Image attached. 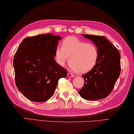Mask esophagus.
Segmentation results:
<instances>
[{
    "label": "esophagus",
    "instance_id": "obj_1",
    "mask_svg": "<svg viewBox=\"0 0 134 134\" xmlns=\"http://www.w3.org/2000/svg\"><path fill=\"white\" fill-rule=\"evenodd\" d=\"M67 76H68V77H69V78H73V77H74V75L72 74H71V73H68L67 74Z\"/></svg>",
    "mask_w": 134,
    "mask_h": 134
}]
</instances>
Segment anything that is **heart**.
Returning <instances> with one entry per match:
<instances>
[{
	"label": "heart",
	"instance_id": "heart-1",
	"mask_svg": "<svg viewBox=\"0 0 134 134\" xmlns=\"http://www.w3.org/2000/svg\"><path fill=\"white\" fill-rule=\"evenodd\" d=\"M55 58L61 66H64L69 58L70 68L72 71L85 74L96 65L98 59V50L94 44L71 36L62 41V47H56Z\"/></svg>",
	"mask_w": 134,
	"mask_h": 134
}]
</instances>
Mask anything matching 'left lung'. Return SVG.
Wrapping results in <instances>:
<instances>
[{"label": "left lung", "mask_w": 134, "mask_h": 134, "mask_svg": "<svg viewBox=\"0 0 134 134\" xmlns=\"http://www.w3.org/2000/svg\"><path fill=\"white\" fill-rule=\"evenodd\" d=\"M92 41L98 50V59L93 69L82 75L85 84L78 93L89 101L104 98L112 92L120 74V55L104 36L82 35Z\"/></svg>", "instance_id": "1"}]
</instances>
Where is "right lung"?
Listing matches in <instances>:
<instances>
[{"label": "right lung", "mask_w": 134, "mask_h": 134, "mask_svg": "<svg viewBox=\"0 0 134 134\" xmlns=\"http://www.w3.org/2000/svg\"><path fill=\"white\" fill-rule=\"evenodd\" d=\"M60 36L51 33L23 40L14 56L16 86L29 100H48L55 92L60 78L67 75L54 59Z\"/></svg>", "instance_id": "right-lung-1"}]
</instances>
